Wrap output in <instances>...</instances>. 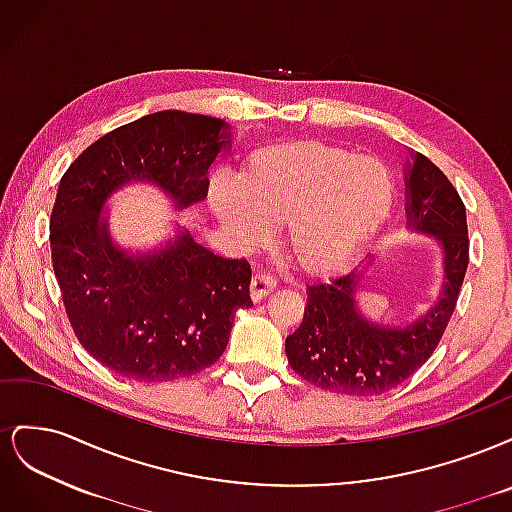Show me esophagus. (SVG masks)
Instances as JSON below:
<instances>
[{
  "label": "esophagus",
  "instance_id": "esophagus-1",
  "mask_svg": "<svg viewBox=\"0 0 512 512\" xmlns=\"http://www.w3.org/2000/svg\"><path fill=\"white\" fill-rule=\"evenodd\" d=\"M277 286V282L273 280L271 275L265 273H256L252 277V284H250V294H252V301L258 303L267 297V294Z\"/></svg>",
  "mask_w": 512,
  "mask_h": 512
}]
</instances>
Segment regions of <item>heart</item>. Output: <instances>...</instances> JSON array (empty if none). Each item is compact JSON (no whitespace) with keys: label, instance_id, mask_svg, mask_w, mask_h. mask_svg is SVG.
<instances>
[{"label":"heart","instance_id":"obj_1","mask_svg":"<svg viewBox=\"0 0 512 512\" xmlns=\"http://www.w3.org/2000/svg\"><path fill=\"white\" fill-rule=\"evenodd\" d=\"M395 183L369 153L284 141L247 156L241 179L209 183V205L239 252H252L284 220V245L309 277L348 271L389 220Z\"/></svg>","mask_w":512,"mask_h":512}]
</instances>
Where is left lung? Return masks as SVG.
<instances>
[{"label": "left lung", "mask_w": 512, "mask_h": 512, "mask_svg": "<svg viewBox=\"0 0 512 512\" xmlns=\"http://www.w3.org/2000/svg\"><path fill=\"white\" fill-rule=\"evenodd\" d=\"M406 162L408 228L442 245L444 284L436 305L406 327L367 320L356 307L361 273L307 288L299 329L286 337V356L297 374L324 391L382 395L421 367L451 320L470 258L466 207L453 183L423 153Z\"/></svg>", "instance_id": "1"}]
</instances>
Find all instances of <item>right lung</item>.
Returning a JSON list of instances; mask_svg holds the SVG:
<instances>
[{
    "label": "right lung",
    "mask_w": 512,
    "mask_h": 512,
    "mask_svg": "<svg viewBox=\"0 0 512 512\" xmlns=\"http://www.w3.org/2000/svg\"><path fill=\"white\" fill-rule=\"evenodd\" d=\"M230 147L228 123L183 111L151 113L104 134L59 181L51 254L61 299L81 346L115 374L168 382L198 374L226 350L252 269L215 256L188 230L160 250L115 245L102 215L121 185H158L185 209L207 198V173Z\"/></svg>",
    "instance_id": "1"
}]
</instances>
